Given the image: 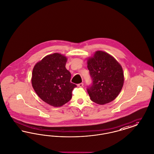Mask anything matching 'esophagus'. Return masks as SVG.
<instances>
[{
    "instance_id": "34e87169",
    "label": "esophagus",
    "mask_w": 154,
    "mask_h": 154,
    "mask_svg": "<svg viewBox=\"0 0 154 154\" xmlns=\"http://www.w3.org/2000/svg\"><path fill=\"white\" fill-rule=\"evenodd\" d=\"M78 86L79 87H83V83H80L78 85Z\"/></svg>"
}]
</instances>
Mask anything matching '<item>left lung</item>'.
<instances>
[{"mask_svg":"<svg viewBox=\"0 0 154 154\" xmlns=\"http://www.w3.org/2000/svg\"><path fill=\"white\" fill-rule=\"evenodd\" d=\"M87 68L93 81L87 88L91 100L104 105L116 99L124 81L119 62L110 54L98 51L87 60Z\"/></svg>","mask_w":154,"mask_h":154,"instance_id":"1","label":"left lung"}]
</instances>
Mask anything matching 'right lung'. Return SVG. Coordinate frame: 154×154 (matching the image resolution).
Instances as JSON below:
<instances>
[{"label": "right lung", "instance_id": "right-lung-1", "mask_svg": "<svg viewBox=\"0 0 154 154\" xmlns=\"http://www.w3.org/2000/svg\"><path fill=\"white\" fill-rule=\"evenodd\" d=\"M67 57L54 53L47 55L33 68L32 84L41 99L54 107H60L72 98L76 85L71 83V75L66 68Z\"/></svg>", "mask_w": 154, "mask_h": 154}]
</instances>
